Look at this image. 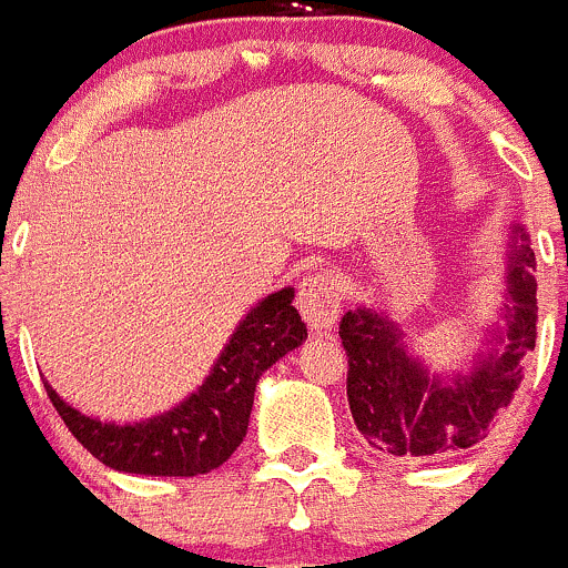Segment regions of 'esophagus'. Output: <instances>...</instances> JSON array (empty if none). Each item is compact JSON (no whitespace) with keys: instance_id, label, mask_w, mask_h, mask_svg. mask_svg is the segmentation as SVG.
<instances>
[{"instance_id":"esophagus-1","label":"esophagus","mask_w":568,"mask_h":568,"mask_svg":"<svg viewBox=\"0 0 568 568\" xmlns=\"http://www.w3.org/2000/svg\"><path fill=\"white\" fill-rule=\"evenodd\" d=\"M341 300L343 291L335 274L318 272L302 283L300 294H296V307L313 329H329L341 313Z\"/></svg>"}]
</instances>
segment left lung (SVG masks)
<instances>
[{"label":"left lung","mask_w":568,"mask_h":568,"mask_svg":"<svg viewBox=\"0 0 568 568\" xmlns=\"http://www.w3.org/2000/svg\"><path fill=\"white\" fill-rule=\"evenodd\" d=\"M517 233L508 263L503 346L448 385L428 376L404 346V332L371 307L348 311L341 341L348 357L346 395L371 448L400 462H428L473 448L489 434L523 382V357L536 346V280L528 236ZM497 341V337H495Z\"/></svg>","instance_id":"8db88e82"}]
</instances>
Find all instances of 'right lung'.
Here are the masks:
<instances>
[{"instance_id": "add662e5", "label": "right lung", "mask_w": 568, "mask_h": 568, "mask_svg": "<svg viewBox=\"0 0 568 568\" xmlns=\"http://www.w3.org/2000/svg\"><path fill=\"white\" fill-rule=\"evenodd\" d=\"M283 288L252 307L197 393L181 406L142 423H101L68 406L43 382L68 432L106 467L120 473L192 478L216 469L242 445L250 426L255 385L291 348L302 346L307 326Z\"/></svg>"}]
</instances>
